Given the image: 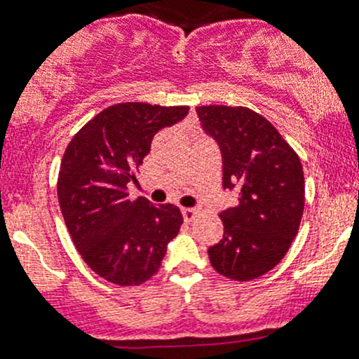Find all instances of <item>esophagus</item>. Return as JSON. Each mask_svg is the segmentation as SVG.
I'll use <instances>...</instances> for the list:
<instances>
[{
	"instance_id": "esophagus-1",
	"label": "esophagus",
	"mask_w": 359,
	"mask_h": 359,
	"mask_svg": "<svg viewBox=\"0 0 359 359\" xmlns=\"http://www.w3.org/2000/svg\"><path fill=\"white\" fill-rule=\"evenodd\" d=\"M198 214V210L193 209V207H182V216L186 221H191L195 219V216Z\"/></svg>"
}]
</instances>
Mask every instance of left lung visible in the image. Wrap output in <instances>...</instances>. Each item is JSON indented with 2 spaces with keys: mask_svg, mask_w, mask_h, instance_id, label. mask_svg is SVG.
Segmentation results:
<instances>
[{
  "mask_svg": "<svg viewBox=\"0 0 359 359\" xmlns=\"http://www.w3.org/2000/svg\"><path fill=\"white\" fill-rule=\"evenodd\" d=\"M196 115L219 147L223 189L239 191V203L221 210L223 239L207 250L209 260L230 280H255L276 267L296 239L304 209L303 166L259 113L202 106Z\"/></svg>",
  "mask_w": 359,
  "mask_h": 359,
  "instance_id": "1",
  "label": "left lung"
}]
</instances>
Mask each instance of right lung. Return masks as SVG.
Returning <instances> with one entry per match:
<instances>
[{
  "instance_id": "1",
  "label": "right lung",
  "mask_w": 359,
  "mask_h": 359,
  "mask_svg": "<svg viewBox=\"0 0 359 359\" xmlns=\"http://www.w3.org/2000/svg\"><path fill=\"white\" fill-rule=\"evenodd\" d=\"M186 106L122 102L90 120L63 154L58 202L67 230L90 269L120 287L159 271L182 214L172 203L129 198L134 172L157 130L184 120Z\"/></svg>"
}]
</instances>
